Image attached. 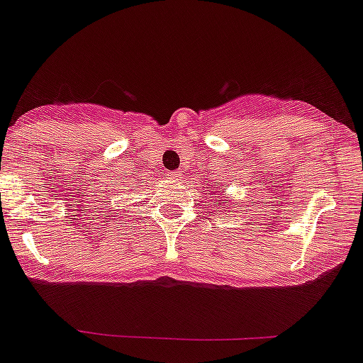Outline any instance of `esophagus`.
Here are the masks:
<instances>
[{"label": "esophagus", "mask_w": 363, "mask_h": 363, "mask_svg": "<svg viewBox=\"0 0 363 363\" xmlns=\"http://www.w3.org/2000/svg\"><path fill=\"white\" fill-rule=\"evenodd\" d=\"M170 179L172 181H181V174H179V172H172Z\"/></svg>", "instance_id": "1"}]
</instances>
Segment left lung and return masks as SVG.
I'll return each instance as SVG.
<instances>
[{"mask_svg":"<svg viewBox=\"0 0 363 363\" xmlns=\"http://www.w3.org/2000/svg\"><path fill=\"white\" fill-rule=\"evenodd\" d=\"M221 193H223V191H221ZM227 203H228V199H227V196H225V199L220 200V202H214V206H220V209H221V206H227Z\"/></svg>","mask_w":363,"mask_h":363,"instance_id":"left-lung-1","label":"left lung"}]
</instances>
